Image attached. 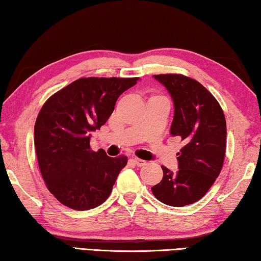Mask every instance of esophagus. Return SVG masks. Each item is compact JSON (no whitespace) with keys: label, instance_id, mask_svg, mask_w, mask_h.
I'll return each instance as SVG.
<instances>
[{"label":"esophagus","instance_id":"1","mask_svg":"<svg viewBox=\"0 0 261 261\" xmlns=\"http://www.w3.org/2000/svg\"><path fill=\"white\" fill-rule=\"evenodd\" d=\"M134 162L136 163V166H138V167H141V166L146 165V161L141 160V159H138V158H135V159H134Z\"/></svg>","mask_w":261,"mask_h":261}]
</instances>
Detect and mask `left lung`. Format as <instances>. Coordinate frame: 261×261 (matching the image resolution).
<instances>
[{"mask_svg": "<svg viewBox=\"0 0 261 261\" xmlns=\"http://www.w3.org/2000/svg\"><path fill=\"white\" fill-rule=\"evenodd\" d=\"M174 100L171 136L184 146L177 153L176 173L161 167L163 177L152 192L169 206L193 204L205 196L218 178L226 155L227 124L223 110L213 94L196 79L179 73L154 74Z\"/></svg>", "mask_w": 261, "mask_h": 261, "instance_id": "1", "label": "left lung"}]
</instances>
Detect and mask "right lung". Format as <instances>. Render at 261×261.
<instances>
[{
	"label": "right lung",
	"mask_w": 261,
	"mask_h": 261,
	"mask_svg": "<svg viewBox=\"0 0 261 261\" xmlns=\"http://www.w3.org/2000/svg\"><path fill=\"white\" fill-rule=\"evenodd\" d=\"M139 78H79L48 98L34 125V147L47 189L76 211L95 208L110 196L127 158L90 146L123 92Z\"/></svg>",
	"instance_id": "1"
}]
</instances>
